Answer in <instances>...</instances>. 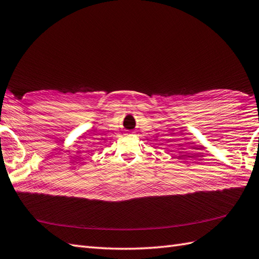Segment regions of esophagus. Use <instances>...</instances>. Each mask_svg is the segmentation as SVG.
Listing matches in <instances>:
<instances>
[{"label":"esophagus","mask_w":259,"mask_h":259,"mask_svg":"<svg viewBox=\"0 0 259 259\" xmlns=\"http://www.w3.org/2000/svg\"><path fill=\"white\" fill-rule=\"evenodd\" d=\"M128 136H131V132H128V134H127Z\"/></svg>","instance_id":"1"}]
</instances>
